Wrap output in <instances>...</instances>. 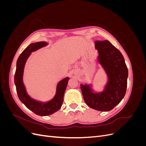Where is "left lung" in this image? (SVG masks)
Instances as JSON below:
<instances>
[{
    "instance_id": "left-lung-1",
    "label": "left lung",
    "mask_w": 146,
    "mask_h": 146,
    "mask_svg": "<svg viewBox=\"0 0 146 146\" xmlns=\"http://www.w3.org/2000/svg\"><path fill=\"white\" fill-rule=\"evenodd\" d=\"M99 61L107 72L108 82L100 93L92 92L89 85L80 88L86 104L101 111H108L120 103L124 97L127 86L128 69L121 52L108 41H96Z\"/></svg>"
}]
</instances>
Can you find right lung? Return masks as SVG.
I'll list each match as a JSON object with an SVG mask.
<instances>
[{
  "mask_svg": "<svg viewBox=\"0 0 146 146\" xmlns=\"http://www.w3.org/2000/svg\"><path fill=\"white\" fill-rule=\"evenodd\" d=\"M47 45L45 42L32 43L21 53L16 63V69L15 74V83L16 92L19 100L25 107L35 114L39 116H48L57 111L61 108L63 102V96L69 78H65L60 81L57 85L56 92L54 99L46 103H41L32 99L26 92L23 76L24 68L31 52L36 50Z\"/></svg>",
  "mask_w": 146,
  "mask_h": 146,
  "instance_id": "1",
  "label": "right lung"
}]
</instances>
